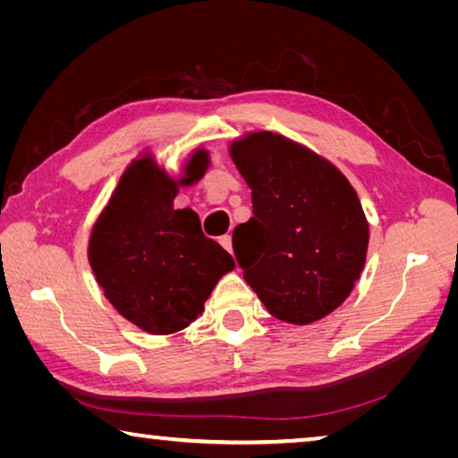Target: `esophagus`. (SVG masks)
<instances>
[{"mask_svg":"<svg viewBox=\"0 0 458 458\" xmlns=\"http://www.w3.org/2000/svg\"><path fill=\"white\" fill-rule=\"evenodd\" d=\"M220 246L224 248V250L232 252V238H230V236H222V238H220Z\"/></svg>","mask_w":458,"mask_h":458,"instance_id":"obj_1","label":"esophagus"}]
</instances>
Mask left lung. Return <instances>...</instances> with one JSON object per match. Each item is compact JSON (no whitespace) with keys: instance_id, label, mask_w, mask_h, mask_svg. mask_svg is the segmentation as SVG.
<instances>
[{"instance_id":"obj_1","label":"left lung","mask_w":458,"mask_h":458,"mask_svg":"<svg viewBox=\"0 0 458 458\" xmlns=\"http://www.w3.org/2000/svg\"><path fill=\"white\" fill-rule=\"evenodd\" d=\"M252 190V218L232 246L267 311L293 325L327 317L366 265L369 226L347 177L321 155L273 131L230 145Z\"/></svg>"}]
</instances>
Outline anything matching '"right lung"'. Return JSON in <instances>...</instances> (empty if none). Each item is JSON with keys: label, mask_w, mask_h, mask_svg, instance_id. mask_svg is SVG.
Listing matches in <instances>:
<instances>
[{"label": "right lung", "mask_w": 458, "mask_h": 458, "mask_svg": "<svg viewBox=\"0 0 458 458\" xmlns=\"http://www.w3.org/2000/svg\"><path fill=\"white\" fill-rule=\"evenodd\" d=\"M208 165V151H193L183 175L174 180L145 153L121 175L90 232L89 262L105 297L151 335L196 321L216 283L234 268L230 254L204 236L198 218L174 210L180 185L196 183Z\"/></svg>", "instance_id": "right-lung-1"}]
</instances>
